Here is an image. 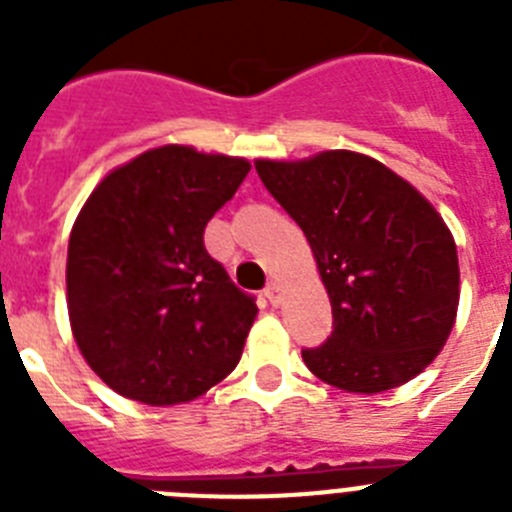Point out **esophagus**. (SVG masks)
<instances>
[{"mask_svg":"<svg viewBox=\"0 0 512 512\" xmlns=\"http://www.w3.org/2000/svg\"><path fill=\"white\" fill-rule=\"evenodd\" d=\"M264 297L271 302V305H279V300H282V289H279V284L277 282L266 284Z\"/></svg>","mask_w":512,"mask_h":512,"instance_id":"34e87169","label":"esophagus"}]
</instances>
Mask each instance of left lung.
<instances>
[{"label": "left lung", "mask_w": 512, "mask_h": 512, "mask_svg": "<svg viewBox=\"0 0 512 512\" xmlns=\"http://www.w3.org/2000/svg\"><path fill=\"white\" fill-rule=\"evenodd\" d=\"M256 171L305 233L333 307L328 341L302 348L307 369L361 395L423 372L459 305L456 243L431 202L351 151L295 164L256 161Z\"/></svg>", "instance_id": "obj_1"}]
</instances>
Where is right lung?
Masks as SVG:
<instances>
[{"label": "right lung", "instance_id": "add662e5", "mask_svg": "<svg viewBox=\"0 0 512 512\" xmlns=\"http://www.w3.org/2000/svg\"><path fill=\"white\" fill-rule=\"evenodd\" d=\"M248 171L246 158L153 148L81 207L66 261L71 330L122 397L189 402L241 359L259 307L207 253L205 225Z\"/></svg>", "mask_w": 512, "mask_h": 512}]
</instances>
